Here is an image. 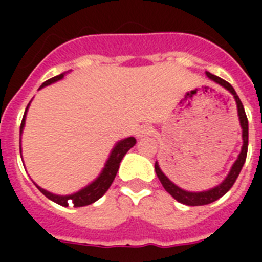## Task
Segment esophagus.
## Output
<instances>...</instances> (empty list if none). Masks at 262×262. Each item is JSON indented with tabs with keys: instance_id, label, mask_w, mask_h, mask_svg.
<instances>
[{
	"instance_id": "esophagus-1",
	"label": "esophagus",
	"mask_w": 262,
	"mask_h": 262,
	"mask_svg": "<svg viewBox=\"0 0 262 262\" xmlns=\"http://www.w3.org/2000/svg\"><path fill=\"white\" fill-rule=\"evenodd\" d=\"M152 133L151 126H141L137 130V137H145V136H149Z\"/></svg>"
}]
</instances>
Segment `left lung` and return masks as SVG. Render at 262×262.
I'll return each mask as SVG.
<instances>
[{
    "label": "left lung",
    "mask_w": 262,
    "mask_h": 262,
    "mask_svg": "<svg viewBox=\"0 0 262 262\" xmlns=\"http://www.w3.org/2000/svg\"><path fill=\"white\" fill-rule=\"evenodd\" d=\"M207 76L209 77L211 80H213L215 83L220 84V85H223L226 90H228L234 95V98H235V102H236V106H238V115H239V121H241V126H242V137H244V147H242V151H241L239 156H238V159L236 162L234 163L232 166L231 171L230 174L227 175V178L224 179L223 182L220 183L219 186L213 187L211 190H207V191H200V193H191V191H186V190H182L181 187H178L177 185L170 181V179L166 177V175L162 172V170L159 168V164L158 162L155 163V171L156 175H158V178L159 181L162 182L163 187L166 189L167 193L174 197L177 201L179 203L185 204V205H190V207H197V205H207V204H211L216 200H219L222 195H224L227 193L230 189L232 187V185L235 183L236 178H238V175H239L241 170L244 167L245 164V160H246V155H248V141H249V123H248V117H246V113H245V108H244V104L241 102L239 96L236 95L235 90L232 88V85L230 83H227L226 80L220 79L217 76L212 75L209 72H207Z\"/></svg>",
    "instance_id": "1"
}]
</instances>
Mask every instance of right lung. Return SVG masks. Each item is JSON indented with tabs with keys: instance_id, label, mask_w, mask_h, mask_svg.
<instances>
[{
	"instance_id": "right-lung-1",
	"label": "right lung",
	"mask_w": 262,
	"mask_h": 262,
	"mask_svg": "<svg viewBox=\"0 0 262 262\" xmlns=\"http://www.w3.org/2000/svg\"><path fill=\"white\" fill-rule=\"evenodd\" d=\"M63 77V75H58L55 76V77H51V79L46 80L45 83L42 84V87L45 85H49V84L54 83V81H58ZM40 87V88H42ZM28 108V106H27ZM26 108V113H27ZM26 113H24V117L21 119V125H20V133L23 130V126H24V121H26ZM136 144V139L135 137H129V139H125L122 141H119L115 148L111 152L110 158L107 160L106 167L102 171V174L99 175V178L92 182L91 185H88L87 187H84L83 190L77 191L75 194L71 195H55L51 194L49 191H46L42 187H39L38 189L42 191L43 194L46 195L47 199H50L51 201H54V203L59 204V205H62V207H84V205H90V204L95 203L96 200H99L102 197L107 190H108V187L111 186V183L114 181L115 175H117V171H118L119 168V163H121V160L125 156L129 149H130L133 145ZM71 201L72 203V206L69 205V201Z\"/></svg>"
}]
</instances>
